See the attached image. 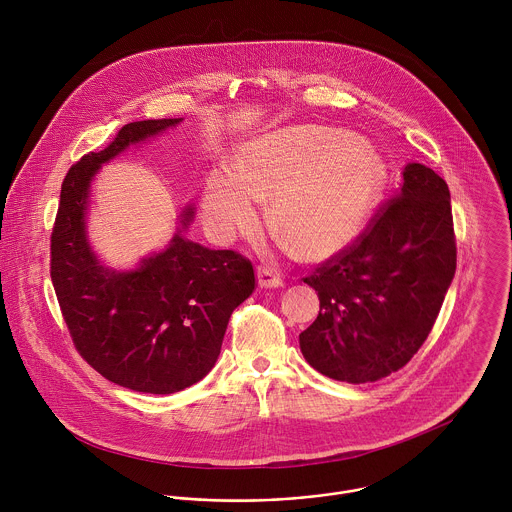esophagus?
<instances>
[{
	"label": "esophagus",
	"mask_w": 512,
	"mask_h": 512,
	"mask_svg": "<svg viewBox=\"0 0 512 512\" xmlns=\"http://www.w3.org/2000/svg\"><path fill=\"white\" fill-rule=\"evenodd\" d=\"M258 284L262 288H280L282 286V276L272 268V266H258Z\"/></svg>",
	"instance_id": "1"
}]
</instances>
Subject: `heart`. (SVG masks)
Here are the masks:
<instances>
[{"label": "heart", "mask_w": 512, "mask_h": 512, "mask_svg": "<svg viewBox=\"0 0 512 512\" xmlns=\"http://www.w3.org/2000/svg\"><path fill=\"white\" fill-rule=\"evenodd\" d=\"M386 183L372 147L339 130L293 126L240 149L236 169H215L203 211L220 240L258 222V199H272L270 222L303 258H325L359 236Z\"/></svg>", "instance_id": "heart-1"}]
</instances>
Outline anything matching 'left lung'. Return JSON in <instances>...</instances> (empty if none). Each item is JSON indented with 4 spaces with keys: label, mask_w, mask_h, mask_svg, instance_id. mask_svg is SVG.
I'll use <instances>...</instances> for the list:
<instances>
[{
    "label": "left lung",
    "mask_w": 512,
    "mask_h": 512,
    "mask_svg": "<svg viewBox=\"0 0 512 512\" xmlns=\"http://www.w3.org/2000/svg\"><path fill=\"white\" fill-rule=\"evenodd\" d=\"M353 246L303 282L319 295L317 319L299 335L321 374L361 384L406 365L428 339L457 262L447 183L422 163L404 167Z\"/></svg>",
    "instance_id": "1"
}]
</instances>
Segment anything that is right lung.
I'll use <instances>...</instances> for the list:
<instances>
[{"mask_svg":"<svg viewBox=\"0 0 512 512\" xmlns=\"http://www.w3.org/2000/svg\"><path fill=\"white\" fill-rule=\"evenodd\" d=\"M183 118L126 124L102 151L69 169L51 234V280L80 357L104 378L147 394H173L215 366L232 311L254 292L252 262L183 236L195 207L167 248L116 272L100 264L86 236L90 183L102 163L147 142Z\"/></svg>","mask_w":512,"mask_h":512,"instance_id":"right-lung-1","label":"right lung"}]
</instances>
